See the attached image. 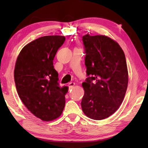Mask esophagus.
Instances as JSON below:
<instances>
[{
    "mask_svg": "<svg viewBox=\"0 0 148 148\" xmlns=\"http://www.w3.org/2000/svg\"><path fill=\"white\" fill-rule=\"evenodd\" d=\"M74 85H75V83H74V82H70V83L68 85L69 89H71L72 87L74 86Z\"/></svg>",
    "mask_w": 148,
    "mask_h": 148,
    "instance_id": "34e87169",
    "label": "esophagus"
}]
</instances>
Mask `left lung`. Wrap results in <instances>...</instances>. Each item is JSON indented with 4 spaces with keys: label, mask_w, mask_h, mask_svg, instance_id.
<instances>
[{
    "label": "left lung",
    "mask_w": 148,
    "mask_h": 148,
    "mask_svg": "<svg viewBox=\"0 0 148 148\" xmlns=\"http://www.w3.org/2000/svg\"><path fill=\"white\" fill-rule=\"evenodd\" d=\"M87 77L82 83L84 113L101 120L113 114L121 104L128 86L125 53L119 45L103 35L82 37Z\"/></svg>",
    "instance_id": "1"
}]
</instances>
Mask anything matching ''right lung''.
Here are the masks:
<instances>
[{
    "mask_svg": "<svg viewBox=\"0 0 148 148\" xmlns=\"http://www.w3.org/2000/svg\"><path fill=\"white\" fill-rule=\"evenodd\" d=\"M63 36H45L27 44L16 62L14 79L19 98L30 112L45 121L61 116L68 87H59L53 61Z\"/></svg>",
    "mask_w": 148,
    "mask_h": 148,
    "instance_id": "obj_1",
    "label": "right lung"
}]
</instances>
